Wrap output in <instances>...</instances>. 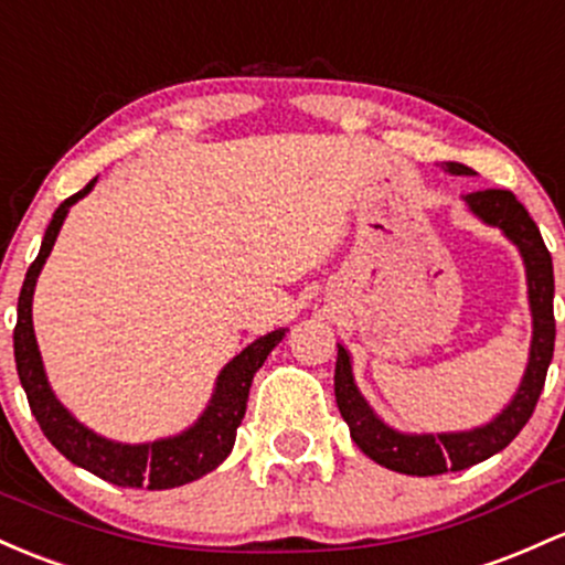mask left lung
Listing matches in <instances>:
<instances>
[{
    "mask_svg": "<svg viewBox=\"0 0 565 565\" xmlns=\"http://www.w3.org/2000/svg\"><path fill=\"white\" fill-rule=\"evenodd\" d=\"M450 173H475L461 163H445ZM469 209L488 225L504 231L512 244H518L529 276V300L534 313V340H531V359L525 367L514 399L507 411L493 418L482 429L458 431V434H399L388 429L377 415L370 411L364 396L353 386L351 359L343 345H338V364H334V399L340 415L349 424L351 439L359 445L364 456L373 458L381 467L394 469L402 475L431 477L443 472H458L472 463L486 461L518 437L520 429L529 424L544 388L547 367L553 362L555 349V313H553V257L544 246L536 222L525 212L523 203L510 190H477L463 195Z\"/></svg>",
    "mask_w": 565,
    "mask_h": 565,
    "instance_id": "8db88e82",
    "label": "left lung"
}]
</instances>
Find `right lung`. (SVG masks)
<instances>
[{"label": "right lung", "instance_id": "1", "mask_svg": "<svg viewBox=\"0 0 565 565\" xmlns=\"http://www.w3.org/2000/svg\"><path fill=\"white\" fill-rule=\"evenodd\" d=\"M96 179H90L83 190L66 198L55 209L51 225H47L42 249L34 263L29 265L26 278H23L21 297H18V321L12 332V345H15V367L21 386L26 392L29 407L34 413L42 434L53 443L58 454H64L72 463L88 469L102 480L115 482L120 488H150V491H166V488L184 486V482L198 480L225 461L233 450L235 429L246 413V399H249L252 377L263 367L268 353L281 343L287 330H276L265 338L254 340L238 356L222 370L216 377V392L209 402L206 413L198 418L195 426L182 431L179 437L158 439L147 445H120L111 439L98 437L85 429L79 420H74L70 411L55 399L47 386L45 370H42V356L36 349L34 324H31V297H34L36 276L51 254L55 235H58L64 216L72 203L88 195Z\"/></svg>", "mask_w": 565, "mask_h": 565}]
</instances>
